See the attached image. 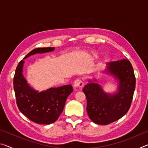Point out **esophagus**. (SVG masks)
<instances>
[{"instance_id":"obj_1","label":"esophagus","mask_w":148,"mask_h":148,"mask_svg":"<svg viewBox=\"0 0 148 148\" xmlns=\"http://www.w3.org/2000/svg\"><path fill=\"white\" fill-rule=\"evenodd\" d=\"M84 86V82L80 79H77L74 82V87H78V88H82Z\"/></svg>"}]
</instances>
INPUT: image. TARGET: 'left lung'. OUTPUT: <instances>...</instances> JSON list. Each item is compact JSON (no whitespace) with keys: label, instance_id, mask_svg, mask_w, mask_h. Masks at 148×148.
I'll return each instance as SVG.
<instances>
[{"label":"left lung","instance_id":"left-lung-1","mask_svg":"<svg viewBox=\"0 0 148 148\" xmlns=\"http://www.w3.org/2000/svg\"><path fill=\"white\" fill-rule=\"evenodd\" d=\"M105 73L117 79L118 89L115 93H106L95 79L89 82L83 91L87 99V112L90 119L106 125L125 116L131 107L136 86V78L131 62L126 59L106 64Z\"/></svg>","mask_w":148,"mask_h":148}]
</instances>
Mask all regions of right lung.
I'll use <instances>...</instances> for the list:
<instances>
[{"label":"right lung","mask_w":148,"mask_h":148,"mask_svg":"<svg viewBox=\"0 0 148 148\" xmlns=\"http://www.w3.org/2000/svg\"><path fill=\"white\" fill-rule=\"evenodd\" d=\"M55 47H40L32 50L24 57L36 53L54 51ZM24 61L19 62L14 77V89L20 112L31 121L38 124L49 125L56 121L69 95L73 91L71 85L52 87L39 92L29 86L23 75Z\"/></svg>","instance_id":"right-lung-1"}]
</instances>
